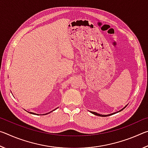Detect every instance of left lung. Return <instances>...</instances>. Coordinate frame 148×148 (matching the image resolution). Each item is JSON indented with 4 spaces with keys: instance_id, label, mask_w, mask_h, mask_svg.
I'll use <instances>...</instances> for the list:
<instances>
[{
    "instance_id": "left-lung-1",
    "label": "left lung",
    "mask_w": 148,
    "mask_h": 148,
    "mask_svg": "<svg viewBox=\"0 0 148 148\" xmlns=\"http://www.w3.org/2000/svg\"><path fill=\"white\" fill-rule=\"evenodd\" d=\"M125 106V107H126ZM125 107L124 108H125ZM124 108H123V109H121V110H119V112H121V111H122L123 110ZM92 114H93L94 115H96V116H101V117H106V116H110V115H112L113 114H109V115H102V114H97V113H96V112H91ZM114 114H115V113H114Z\"/></svg>"
}]
</instances>
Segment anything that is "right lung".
<instances>
[{"label":"right lung","instance_id":"1","mask_svg":"<svg viewBox=\"0 0 148 148\" xmlns=\"http://www.w3.org/2000/svg\"><path fill=\"white\" fill-rule=\"evenodd\" d=\"M57 109V108H56ZM52 112V111H51ZM50 112H49V113H50ZM30 113H31V114H34V113H32V112H30ZM48 114V113H47L46 114Z\"/></svg>","mask_w":148,"mask_h":148}]
</instances>
